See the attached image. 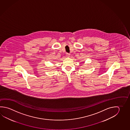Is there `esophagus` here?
Masks as SVG:
<instances>
[{
	"label": "esophagus",
	"mask_w": 130,
	"mask_h": 130,
	"mask_svg": "<svg viewBox=\"0 0 130 130\" xmlns=\"http://www.w3.org/2000/svg\"><path fill=\"white\" fill-rule=\"evenodd\" d=\"M66 56L67 57H69L70 56V54H69V53H66Z\"/></svg>",
	"instance_id": "obj_1"
}]
</instances>
